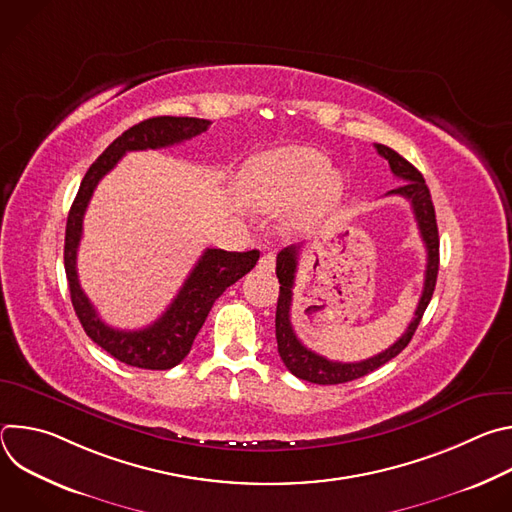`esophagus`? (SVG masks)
<instances>
[{"instance_id":"1","label":"esophagus","mask_w":512,"mask_h":512,"mask_svg":"<svg viewBox=\"0 0 512 512\" xmlns=\"http://www.w3.org/2000/svg\"><path fill=\"white\" fill-rule=\"evenodd\" d=\"M257 269L263 271V273H271L275 269V255L273 253H265L259 263H257Z\"/></svg>"}]
</instances>
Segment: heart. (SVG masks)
Instances as JSON below:
<instances>
[{
  "label": "heart",
  "instance_id": "1",
  "mask_svg": "<svg viewBox=\"0 0 512 512\" xmlns=\"http://www.w3.org/2000/svg\"><path fill=\"white\" fill-rule=\"evenodd\" d=\"M241 198L255 208H275L289 202L294 221H308L328 206L340 192L342 180L330 170L324 154L289 145L249 158L237 176Z\"/></svg>",
  "mask_w": 512,
  "mask_h": 512
}]
</instances>
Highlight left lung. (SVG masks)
<instances>
[{
  "label": "left lung",
  "instance_id": "left-lung-1",
  "mask_svg": "<svg viewBox=\"0 0 512 512\" xmlns=\"http://www.w3.org/2000/svg\"><path fill=\"white\" fill-rule=\"evenodd\" d=\"M375 148L379 156H383L391 172L399 178L405 180L399 188L387 192V194H397L403 196L411 202L415 221L421 233V239L425 243L427 251V265H425V281H423V291L421 298L415 310V316L411 324L407 326L405 334L391 344L387 350L367 358L360 362H338V360H328L326 356L316 354L314 350L306 348L300 338L294 332V326H291V300H294V281H296V271H298V255L300 247L291 245L285 247L283 251L277 253V279H279V298H277V310H275V338H277V352L287 367L291 375H296L298 379H304L308 383L316 385H340L348 383L354 379H360L364 375L373 373L375 369L383 367L385 362L395 358L413 338L425 308L429 306V300L433 296L435 281H437V269H440V237H437V223H435V210L431 202L429 188L419 174L415 166H411L403 156H399L395 150L387 148L383 143H375Z\"/></svg>",
  "mask_w": 512,
  "mask_h": 512
}]
</instances>
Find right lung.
<instances>
[{"mask_svg": "<svg viewBox=\"0 0 512 512\" xmlns=\"http://www.w3.org/2000/svg\"><path fill=\"white\" fill-rule=\"evenodd\" d=\"M208 125V119L196 117H152L129 127L93 162L68 212L64 269L72 308L87 336L129 367L148 371H168L176 367L190 352L216 298H221L229 285L239 281L259 261L257 249L245 253L206 249L168 310L154 324L141 330H117L107 326L79 283L77 251L83 237V218L99 180L111 172L127 152L168 148V145L200 135Z\"/></svg>", "mask_w": 512, "mask_h": 512, "instance_id": "add662e5", "label": "right lung"}]
</instances>
